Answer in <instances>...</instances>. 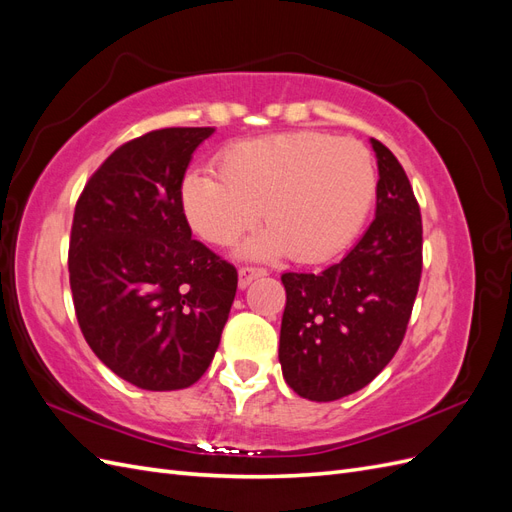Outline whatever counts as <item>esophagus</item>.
Listing matches in <instances>:
<instances>
[{
	"instance_id": "1",
	"label": "esophagus",
	"mask_w": 512,
	"mask_h": 512,
	"mask_svg": "<svg viewBox=\"0 0 512 512\" xmlns=\"http://www.w3.org/2000/svg\"><path fill=\"white\" fill-rule=\"evenodd\" d=\"M267 271L260 269V267H241L239 269V288H247L258 277H265Z\"/></svg>"
}]
</instances>
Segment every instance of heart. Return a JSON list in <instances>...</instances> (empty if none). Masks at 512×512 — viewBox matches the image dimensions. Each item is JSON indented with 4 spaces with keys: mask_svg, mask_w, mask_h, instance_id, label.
Wrapping results in <instances>:
<instances>
[{
    "mask_svg": "<svg viewBox=\"0 0 512 512\" xmlns=\"http://www.w3.org/2000/svg\"><path fill=\"white\" fill-rule=\"evenodd\" d=\"M376 196L369 151L352 138L275 134L230 147L220 177L190 170L179 198L185 220L213 245L239 239L260 215L269 228L241 245L245 258H329L361 230Z\"/></svg>",
    "mask_w": 512,
    "mask_h": 512,
    "instance_id": "obj_1",
    "label": "heart"
}]
</instances>
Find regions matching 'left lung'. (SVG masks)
Returning <instances> with one entry per match:
<instances>
[{
    "instance_id": "1",
    "label": "left lung",
    "mask_w": 512,
    "mask_h": 512,
    "mask_svg": "<svg viewBox=\"0 0 512 512\" xmlns=\"http://www.w3.org/2000/svg\"><path fill=\"white\" fill-rule=\"evenodd\" d=\"M376 218L322 273H284L280 363L290 389L312 401L361 391L406 335L423 269V224L412 185L376 138Z\"/></svg>"
}]
</instances>
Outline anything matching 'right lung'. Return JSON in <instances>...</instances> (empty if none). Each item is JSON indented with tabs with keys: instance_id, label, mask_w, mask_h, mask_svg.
<instances>
[{
	"instance_id": "1",
	"label": "right lung",
	"mask_w": 512,
	"mask_h": 512,
	"mask_svg": "<svg viewBox=\"0 0 512 512\" xmlns=\"http://www.w3.org/2000/svg\"><path fill=\"white\" fill-rule=\"evenodd\" d=\"M213 128L121 145L85 185L70 235L76 320L98 359L145 391L188 389L220 346L237 269L192 239L179 188Z\"/></svg>"
}]
</instances>
